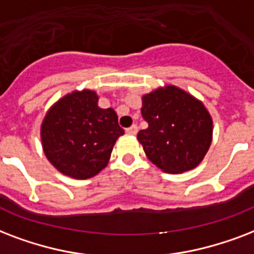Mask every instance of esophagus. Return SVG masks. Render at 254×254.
Here are the masks:
<instances>
[{
	"instance_id": "obj_1",
	"label": "esophagus",
	"mask_w": 254,
	"mask_h": 254,
	"mask_svg": "<svg viewBox=\"0 0 254 254\" xmlns=\"http://www.w3.org/2000/svg\"><path fill=\"white\" fill-rule=\"evenodd\" d=\"M126 132L129 133V135H136L137 126L136 125H132V126H131V127H128V128H126Z\"/></svg>"
}]
</instances>
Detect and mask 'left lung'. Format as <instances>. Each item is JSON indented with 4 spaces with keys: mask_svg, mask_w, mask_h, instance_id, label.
Wrapping results in <instances>:
<instances>
[{
    "mask_svg": "<svg viewBox=\"0 0 254 254\" xmlns=\"http://www.w3.org/2000/svg\"><path fill=\"white\" fill-rule=\"evenodd\" d=\"M137 132L147 158L168 174L193 170L212 143V118L200 100L176 86L160 87L143 98Z\"/></svg>",
    "mask_w": 254,
    "mask_h": 254,
    "instance_id": "left-lung-1",
    "label": "left lung"
}]
</instances>
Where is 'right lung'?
Returning <instances> with one entry per match:
<instances>
[{
    "label": "right lung",
    "mask_w": 254,
    "mask_h": 254,
    "mask_svg": "<svg viewBox=\"0 0 254 254\" xmlns=\"http://www.w3.org/2000/svg\"><path fill=\"white\" fill-rule=\"evenodd\" d=\"M125 133L113 109H100L98 95L83 90L67 94L49 110L41 127L46 158L72 179L92 178L110 160L113 147Z\"/></svg>",
    "instance_id": "obj_1"
}]
</instances>
